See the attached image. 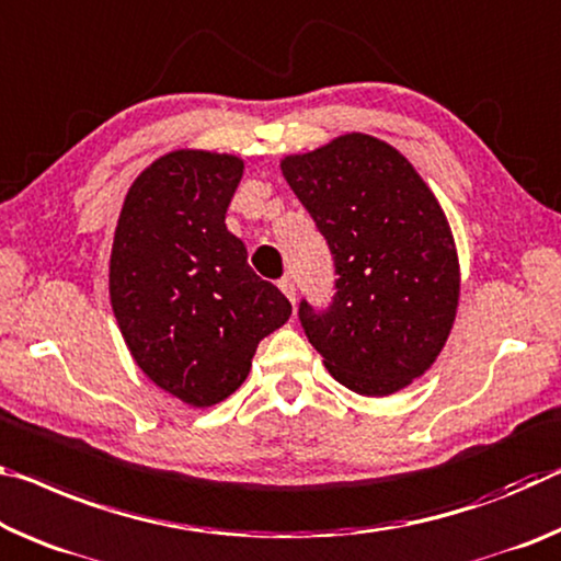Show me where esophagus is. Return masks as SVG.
Listing matches in <instances>:
<instances>
[{
  "label": "esophagus",
  "mask_w": 561,
  "mask_h": 561,
  "mask_svg": "<svg viewBox=\"0 0 561 561\" xmlns=\"http://www.w3.org/2000/svg\"><path fill=\"white\" fill-rule=\"evenodd\" d=\"M279 289L284 291V297H287L291 305H295L297 301V291H295V282H291L289 277H284V279H279Z\"/></svg>",
  "instance_id": "esophagus-1"
}]
</instances>
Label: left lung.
Wrapping results in <instances>:
<instances>
[{
	"instance_id": "1",
	"label": "left lung",
	"mask_w": 561,
	"mask_h": 561,
	"mask_svg": "<svg viewBox=\"0 0 561 561\" xmlns=\"http://www.w3.org/2000/svg\"><path fill=\"white\" fill-rule=\"evenodd\" d=\"M279 169L340 274L327 314L301 301L307 340L352 392H402L437 362L457 319L459 254L439 199L399 149L364 131L284 154Z\"/></svg>"
}]
</instances>
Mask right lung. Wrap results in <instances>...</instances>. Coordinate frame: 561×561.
Masks as SVG:
<instances>
[{
	"mask_svg": "<svg viewBox=\"0 0 561 561\" xmlns=\"http://www.w3.org/2000/svg\"><path fill=\"white\" fill-rule=\"evenodd\" d=\"M244 159L174 149L124 197L110 254V301L137 367L167 394L207 409L234 394L260 342L291 314L252 272L225 225Z\"/></svg>",
	"mask_w": 561,
	"mask_h": 561,
	"instance_id": "1",
	"label": "right lung"
}]
</instances>
